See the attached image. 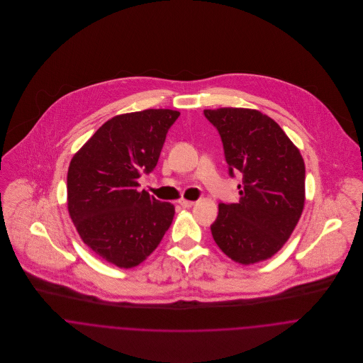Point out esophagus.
Listing matches in <instances>:
<instances>
[{"mask_svg": "<svg viewBox=\"0 0 363 363\" xmlns=\"http://www.w3.org/2000/svg\"><path fill=\"white\" fill-rule=\"evenodd\" d=\"M179 204L183 208H191L194 206V201H187V200H180Z\"/></svg>", "mask_w": 363, "mask_h": 363, "instance_id": "1", "label": "esophagus"}]
</instances>
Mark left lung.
Returning <instances> with one entry per match:
<instances>
[{"label": "left lung", "instance_id": "8db88e82", "mask_svg": "<svg viewBox=\"0 0 363 363\" xmlns=\"http://www.w3.org/2000/svg\"><path fill=\"white\" fill-rule=\"evenodd\" d=\"M218 130L229 174L243 184L236 204H219L211 233L218 247L239 264L272 257L286 243L305 206V162L284 130L259 110H204Z\"/></svg>", "mask_w": 363, "mask_h": 363}]
</instances>
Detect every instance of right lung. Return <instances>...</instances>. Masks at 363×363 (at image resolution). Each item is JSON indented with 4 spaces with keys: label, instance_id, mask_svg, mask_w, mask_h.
<instances>
[{
    "label": "right lung",
    "instance_id": "right-lung-1",
    "mask_svg": "<svg viewBox=\"0 0 363 363\" xmlns=\"http://www.w3.org/2000/svg\"><path fill=\"white\" fill-rule=\"evenodd\" d=\"M179 116L170 108L116 116L71 159L69 216L84 243L120 268L141 264L172 225L174 207L137 187L141 174L155 169L166 134Z\"/></svg>",
    "mask_w": 363,
    "mask_h": 363
}]
</instances>
